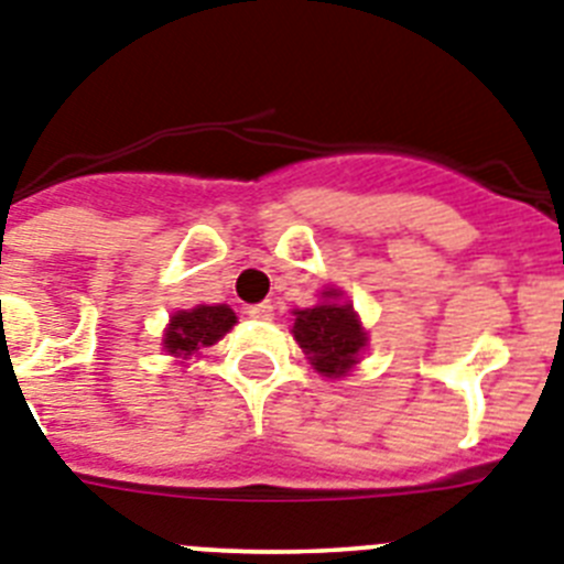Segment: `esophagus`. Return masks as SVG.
Masks as SVG:
<instances>
[{"mask_svg":"<svg viewBox=\"0 0 564 564\" xmlns=\"http://www.w3.org/2000/svg\"><path fill=\"white\" fill-rule=\"evenodd\" d=\"M248 316H250V319H262V322L273 319V305H271V302H259V305H250Z\"/></svg>","mask_w":564,"mask_h":564,"instance_id":"1","label":"esophagus"}]
</instances>
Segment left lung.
I'll return each instance as SVG.
<instances>
[{
	"mask_svg": "<svg viewBox=\"0 0 564 564\" xmlns=\"http://www.w3.org/2000/svg\"><path fill=\"white\" fill-rule=\"evenodd\" d=\"M291 334L305 350L307 362L328 379L345 377L368 345V334L354 305L341 302V291L336 288L322 293L319 305L293 311Z\"/></svg>",
	"mask_w": 564,
	"mask_h": 564,
	"instance_id": "1",
	"label": "left lung"
}]
</instances>
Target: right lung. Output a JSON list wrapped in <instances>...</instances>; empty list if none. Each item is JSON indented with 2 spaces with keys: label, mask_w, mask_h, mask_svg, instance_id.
<instances>
[{
  "label": "right lung",
  "mask_w": 564,
  "mask_h": 564,
  "mask_svg": "<svg viewBox=\"0 0 564 564\" xmlns=\"http://www.w3.org/2000/svg\"><path fill=\"white\" fill-rule=\"evenodd\" d=\"M236 325V314L228 305H196L176 311L167 322L162 348L176 359H191L202 348H210Z\"/></svg>",
  "instance_id": "right-lung-1"
}]
</instances>
